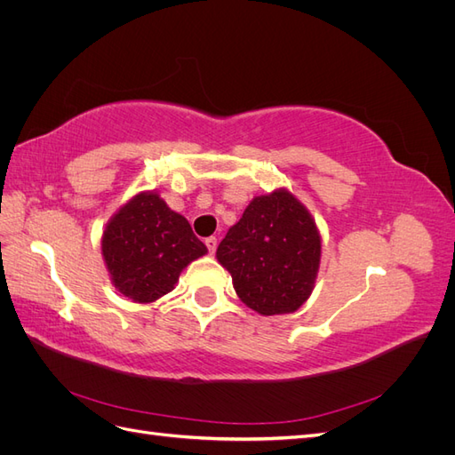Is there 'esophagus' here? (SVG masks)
Masks as SVG:
<instances>
[{"instance_id":"34e87169","label":"esophagus","mask_w":455,"mask_h":455,"mask_svg":"<svg viewBox=\"0 0 455 455\" xmlns=\"http://www.w3.org/2000/svg\"><path fill=\"white\" fill-rule=\"evenodd\" d=\"M204 244H206V249H209V252L214 254L216 252V246H218V239L216 237H206Z\"/></svg>"}]
</instances>
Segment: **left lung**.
Segmentation results:
<instances>
[{
	"label": "left lung",
	"mask_w": 455,
	"mask_h": 455,
	"mask_svg": "<svg viewBox=\"0 0 455 455\" xmlns=\"http://www.w3.org/2000/svg\"><path fill=\"white\" fill-rule=\"evenodd\" d=\"M216 258L251 309L261 315L292 313L313 291L321 235L306 206L281 189L246 206L218 244Z\"/></svg>",
	"instance_id": "obj_1"
}]
</instances>
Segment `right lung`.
Masks as SVG:
<instances>
[{
	"instance_id": "1",
	"label": "right lung",
	"mask_w": 455,
	"mask_h": 455,
	"mask_svg": "<svg viewBox=\"0 0 455 455\" xmlns=\"http://www.w3.org/2000/svg\"><path fill=\"white\" fill-rule=\"evenodd\" d=\"M206 252L188 220L157 194H140L109 220L102 254L121 294L140 304L171 292L180 271Z\"/></svg>"
}]
</instances>
